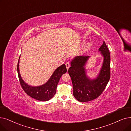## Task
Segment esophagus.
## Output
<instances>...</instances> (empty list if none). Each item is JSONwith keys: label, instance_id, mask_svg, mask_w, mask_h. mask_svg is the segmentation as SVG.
<instances>
[{"label": "esophagus", "instance_id": "obj_1", "mask_svg": "<svg viewBox=\"0 0 131 131\" xmlns=\"http://www.w3.org/2000/svg\"><path fill=\"white\" fill-rule=\"evenodd\" d=\"M65 65H66V69H67V70H69V67H70V64L69 63V62H67L65 64Z\"/></svg>", "mask_w": 131, "mask_h": 131}]
</instances>
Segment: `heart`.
<instances>
[{"label":"heart","mask_w":131,"mask_h":131,"mask_svg":"<svg viewBox=\"0 0 131 131\" xmlns=\"http://www.w3.org/2000/svg\"><path fill=\"white\" fill-rule=\"evenodd\" d=\"M92 43L91 42H88L86 45H85V47H84V50H88L89 48H90L91 47H92Z\"/></svg>","instance_id":"1"}]
</instances>
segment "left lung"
Listing matches in <instances>:
<instances>
[{
    "mask_svg": "<svg viewBox=\"0 0 131 131\" xmlns=\"http://www.w3.org/2000/svg\"><path fill=\"white\" fill-rule=\"evenodd\" d=\"M103 61L97 76L89 78L85 68L89 56H77L71 61L68 72L73 84V94L79 102L92 101L102 93L110 78V54L105 42L99 49Z\"/></svg>",
    "mask_w": 131,
    "mask_h": 131,
    "instance_id": "1",
    "label": "left lung"
}]
</instances>
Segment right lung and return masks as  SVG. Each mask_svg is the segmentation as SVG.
Instances as JSON below:
<instances>
[{
	"mask_svg": "<svg viewBox=\"0 0 131 131\" xmlns=\"http://www.w3.org/2000/svg\"><path fill=\"white\" fill-rule=\"evenodd\" d=\"M20 58V56L18 62L17 71L21 86L26 93L31 97L41 101H47L52 99L56 93L57 87L61 77L67 72L65 65L62 64L57 68L45 83L39 86H31L26 83L22 79L19 70Z\"/></svg>",
	"mask_w": 131,
	"mask_h": 131,
	"instance_id": "obj_1",
	"label": "right lung"
}]
</instances>
